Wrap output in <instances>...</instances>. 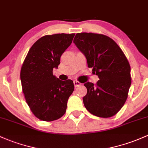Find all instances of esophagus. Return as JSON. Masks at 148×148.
Instances as JSON below:
<instances>
[{"label":"esophagus","instance_id":"obj_1","mask_svg":"<svg viewBox=\"0 0 148 148\" xmlns=\"http://www.w3.org/2000/svg\"><path fill=\"white\" fill-rule=\"evenodd\" d=\"M73 83H74L75 87H79V86H80V85H81V83H80V82H78V81H76V80H75V81H74Z\"/></svg>","mask_w":148,"mask_h":148}]
</instances>
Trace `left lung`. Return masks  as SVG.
Returning a JSON list of instances; mask_svg holds the SVG:
<instances>
[{"instance_id":"obj_1","label":"left lung","mask_w":148,"mask_h":148,"mask_svg":"<svg viewBox=\"0 0 148 148\" xmlns=\"http://www.w3.org/2000/svg\"><path fill=\"white\" fill-rule=\"evenodd\" d=\"M74 44L85 56L89 68L99 77L96 85L87 82L83 103L89 112L101 118L116 114L124 105L131 84V66L121 49L101 34H76Z\"/></svg>"}]
</instances>
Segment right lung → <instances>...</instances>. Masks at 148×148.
Wrapping results in <instances>:
<instances>
[{"label": "right lung", "mask_w": 148, "mask_h": 148, "mask_svg": "<svg viewBox=\"0 0 148 148\" xmlns=\"http://www.w3.org/2000/svg\"><path fill=\"white\" fill-rule=\"evenodd\" d=\"M74 36L62 33L42 36L30 48L23 63L20 80L25 100L33 114L42 121L57 120L66 112L73 82L56 78L53 70L58 68Z\"/></svg>", "instance_id": "obj_1"}]
</instances>
